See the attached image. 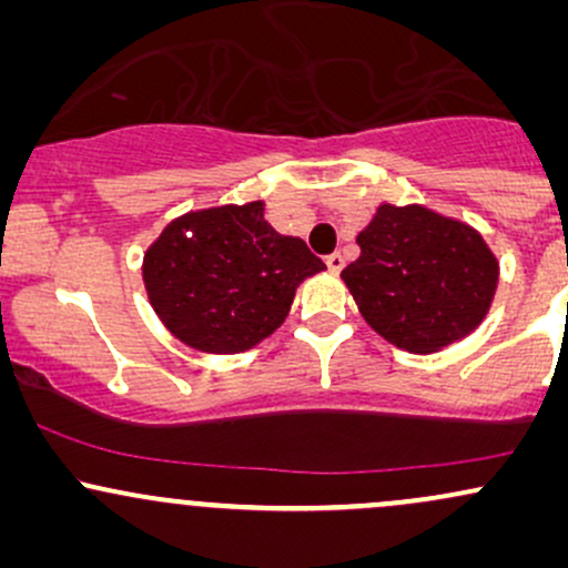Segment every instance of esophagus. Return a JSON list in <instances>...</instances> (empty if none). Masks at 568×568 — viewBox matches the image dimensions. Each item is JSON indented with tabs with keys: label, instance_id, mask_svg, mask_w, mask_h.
<instances>
[{
	"label": "esophagus",
	"instance_id": "1",
	"mask_svg": "<svg viewBox=\"0 0 568 568\" xmlns=\"http://www.w3.org/2000/svg\"><path fill=\"white\" fill-rule=\"evenodd\" d=\"M325 266H328L331 272H342L344 270V256H342V253H331V256H325Z\"/></svg>",
	"mask_w": 568,
	"mask_h": 568
}]
</instances>
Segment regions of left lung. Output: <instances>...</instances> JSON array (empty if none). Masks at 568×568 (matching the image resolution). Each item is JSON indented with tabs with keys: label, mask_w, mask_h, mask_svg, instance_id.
Returning a JSON list of instances; mask_svg holds the SVG:
<instances>
[{
	"label": "left lung",
	"mask_w": 568,
	"mask_h": 568,
	"mask_svg": "<svg viewBox=\"0 0 568 568\" xmlns=\"http://www.w3.org/2000/svg\"><path fill=\"white\" fill-rule=\"evenodd\" d=\"M342 272L357 310L395 347L429 355L480 325L499 264L478 232L422 205H379Z\"/></svg>",
	"instance_id": "left-lung-1"
}]
</instances>
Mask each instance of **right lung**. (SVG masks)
Listing matches in <instances>:
<instances>
[{"mask_svg":"<svg viewBox=\"0 0 568 568\" xmlns=\"http://www.w3.org/2000/svg\"><path fill=\"white\" fill-rule=\"evenodd\" d=\"M323 270L304 240L266 224L264 202H247L171 221L143 256V285L175 338L234 355L280 328L298 283Z\"/></svg>","mask_w":568,"mask_h":568,"instance_id":"obj_1","label":"right lung"}]
</instances>
